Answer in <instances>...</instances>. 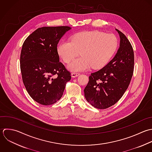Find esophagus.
<instances>
[{
  "label": "esophagus",
  "instance_id": "obj_1",
  "mask_svg": "<svg viewBox=\"0 0 152 152\" xmlns=\"http://www.w3.org/2000/svg\"><path fill=\"white\" fill-rule=\"evenodd\" d=\"M80 75V73H78V72H73V73H72V76L73 77H76L79 76Z\"/></svg>",
  "mask_w": 152,
  "mask_h": 152
}]
</instances>
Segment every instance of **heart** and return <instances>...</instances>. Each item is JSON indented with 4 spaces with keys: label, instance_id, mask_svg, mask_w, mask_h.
<instances>
[{
    "label": "heart",
    "instance_id": "b5f03b06",
    "mask_svg": "<svg viewBox=\"0 0 152 152\" xmlns=\"http://www.w3.org/2000/svg\"><path fill=\"white\" fill-rule=\"evenodd\" d=\"M118 41L115 35L104 32L86 31L74 35L71 41H64L58 46V53L63 61L69 63L77 57H81L68 65L72 71L86 70L104 67L115 53Z\"/></svg>",
    "mask_w": 152,
    "mask_h": 152
}]
</instances>
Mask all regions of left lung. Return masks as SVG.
Returning <instances> with one entry per match:
<instances>
[{
  "mask_svg": "<svg viewBox=\"0 0 152 152\" xmlns=\"http://www.w3.org/2000/svg\"><path fill=\"white\" fill-rule=\"evenodd\" d=\"M116 30L120 37L116 55L102 69L91 73L84 89L87 101L98 109H106L116 104L128 88L133 75L132 45L123 32Z\"/></svg>",
  "mask_w": 152,
  "mask_h": 152,
  "instance_id": "1",
  "label": "left lung"
}]
</instances>
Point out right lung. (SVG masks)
Segmentation results:
<instances>
[{"label": "right lung", "instance_id": "1", "mask_svg": "<svg viewBox=\"0 0 152 152\" xmlns=\"http://www.w3.org/2000/svg\"><path fill=\"white\" fill-rule=\"evenodd\" d=\"M71 28L67 26L39 28L25 40L20 67L25 87L38 103L50 105L62 96L71 73L59 61L57 44Z\"/></svg>", "mask_w": 152, "mask_h": 152}]
</instances>
